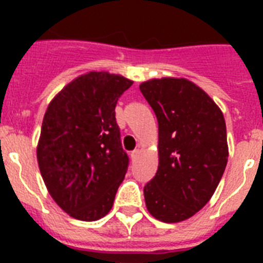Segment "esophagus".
Segmentation results:
<instances>
[{
  "label": "esophagus",
  "instance_id": "1",
  "mask_svg": "<svg viewBox=\"0 0 263 263\" xmlns=\"http://www.w3.org/2000/svg\"><path fill=\"white\" fill-rule=\"evenodd\" d=\"M139 154H140L139 150H134V152L131 153V160H132V161H135L136 158L139 157Z\"/></svg>",
  "mask_w": 263,
  "mask_h": 263
}]
</instances>
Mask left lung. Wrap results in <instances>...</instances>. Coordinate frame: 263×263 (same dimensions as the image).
<instances>
[{
  "label": "left lung",
  "mask_w": 263,
  "mask_h": 263,
  "mask_svg": "<svg viewBox=\"0 0 263 263\" xmlns=\"http://www.w3.org/2000/svg\"><path fill=\"white\" fill-rule=\"evenodd\" d=\"M158 121V169L143 188L148 213L180 222L199 212L216 191L228 162L227 125L216 102L183 78L139 86Z\"/></svg>",
  "instance_id": "left-lung-1"
}]
</instances>
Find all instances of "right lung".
Returning <instances> with one entry per match:
<instances>
[{
  "label": "right lung",
  "mask_w": 263,
  "mask_h": 263,
  "mask_svg": "<svg viewBox=\"0 0 263 263\" xmlns=\"http://www.w3.org/2000/svg\"><path fill=\"white\" fill-rule=\"evenodd\" d=\"M132 80L109 72L78 76L51 99L43 117L36 158L54 202L80 221L110 212L125 177L116 105Z\"/></svg>",
  "instance_id": "right-lung-1"
}]
</instances>
